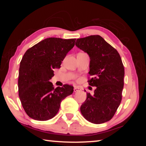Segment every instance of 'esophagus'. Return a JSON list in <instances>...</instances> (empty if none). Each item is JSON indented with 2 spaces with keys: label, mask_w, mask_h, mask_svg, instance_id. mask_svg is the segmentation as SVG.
I'll use <instances>...</instances> for the list:
<instances>
[{
  "label": "esophagus",
  "mask_w": 146,
  "mask_h": 146,
  "mask_svg": "<svg viewBox=\"0 0 146 146\" xmlns=\"http://www.w3.org/2000/svg\"><path fill=\"white\" fill-rule=\"evenodd\" d=\"M80 90V89L78 87H75L74 88V92H77V91H79Z\"/></svg>",
  "instance_id": "esophagus-1"
}]
</instances>
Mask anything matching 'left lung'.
<instances>
[{"mask_svg": "<svg viewBox=\"0 0 146 146\" xmlns=\"http://www.w3.org/2000/svg\"><path fill=\"white\" fill-rule=\"evenodd\" d=\"M75 45L90 58L88 82L97 88L91 95L87 93L80 111L86 120L99 124L110 120L122 100L124 68L117 49L100 35L78 38Z\"/></svg>", "mask_w": 146, "mask_h": 146, "instance_id": "obj_1", "label": "left lung"}]
</instances>
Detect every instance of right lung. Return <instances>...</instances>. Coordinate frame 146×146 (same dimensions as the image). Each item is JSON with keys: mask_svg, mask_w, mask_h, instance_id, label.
<instances>
[{"mask_svg": "<svg viewBox=\"0 0 146 146\" xmlns=\"http://www.w3.org/2000/svg\"><path fill=\"white\" fill-rule=\"evenodd\" d=\"M75 40L48 38L24 53L20 63L19 96L30 118L40 121L51 119L58 113L62 100L73 93V86L64 84L54 88L49 80L54 76V69L60 68Z\"/></svg>", "mask_w": 146, "mask_h": 146, "instance_id": "1", "label": "right lung"}]
</instances>
